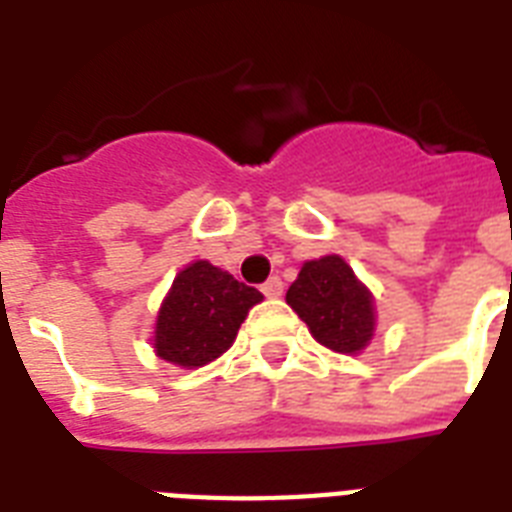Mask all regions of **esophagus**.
I'll return each mask as SVG.
<instances>
[{
    "label": "esophagus",
    "instance_id": "34e87169",
    "mask_svg": "<svg viewBox=\"0 0 512 512\" xmlns=\"http://www.w3.org/2000/svg\"><path fill=\"white\" fill-rule=\"evenodd\" d=\"M281 292H284V284H281L279 276H271V279L263 284V295L265 297H281Z\"/></svg>",
    "mask_w": 512,
    "mask_h": 512
}]
</instances>
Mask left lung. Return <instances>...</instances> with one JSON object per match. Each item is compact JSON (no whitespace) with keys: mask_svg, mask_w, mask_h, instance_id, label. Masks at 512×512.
<instances>
[{"mask_svg":"<svg viewBox=\"0 0 512 512\" xmlns=\"http://www.w3.org/2000/svg\"><path fill=\"white\" fill-rule=\"evenodd\" d=\"M287 303L311 335L335 353H361L374 335L372 292L340 255L308 260L289 287Z\"/></svg>","mask_w":512,"mask_h":512,"instance_id":"obj_1","label":"left lung"}]
</instances>
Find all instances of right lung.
I'll return each mask as SVG.
<instances>
[{"mask_svg": "<svg viewBox=\"0 0 512 512\" xmlns=\"http://www.w3.org/2000/svg\"><path fill=\"white\" fill-rule=\"evenodd\" d=\"M263 300L255 287L236 281L207 260L177 273L156 316V356L196 369L231 348L252 305Z\"/></svg>", "mask_w": 512, "mask_h": 512, "instance_id": "right-lung-1", "label": "right lung"}]
</instances>
